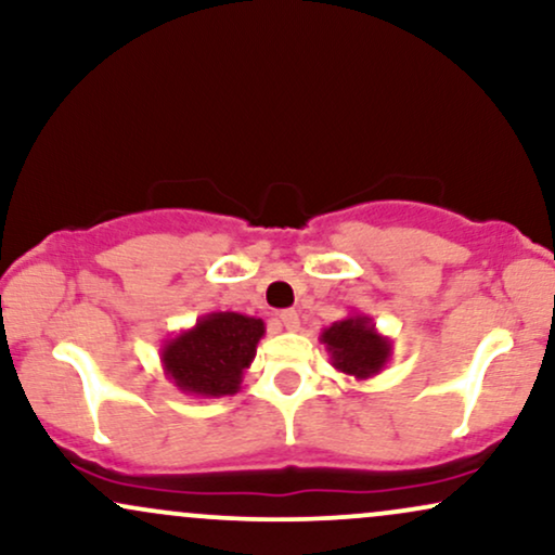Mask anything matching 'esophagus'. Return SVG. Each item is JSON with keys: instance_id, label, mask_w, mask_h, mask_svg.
I'll use <instances>...</instances> for the list:
<instances>
[{"instance_id": "1", "label": "esophagus", "mask_w": 555, "mask_h": 555, "mask_svg": "<svg viewBox=\"0 0 555 555\" xmlns=\"http://www.w3.org/2000/svg\"><path fill=\"white\" fill-rule=\"evenodd\" d=\"M282 326L286 328V331H297L299 328V315H297V310H284L282 315Z\"/></svg>"}]
</instances>
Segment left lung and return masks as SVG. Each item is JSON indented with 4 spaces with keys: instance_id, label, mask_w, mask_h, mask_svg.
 <instances>
[{
    "instance_id": "1",
    "label": "left lung",
    "mask_w": 555,
    "mask_h": 555,
    "mask_svg": "<svg viewBox=\"0 0 555 555\" xmlns=\"http://www.w3.org/2000/svg\"><path fill=\"white\" fill-rule=\"evenodd\" d=\"M318 339L326 347L331 365L358 380L378 375L391 360V339L375 328L371 315L352 313L341 318L323 328Z\"/></svg>"
}]
</instances>
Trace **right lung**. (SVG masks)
Segmentation results:
<instances>
[{
    "instance_id": "obj_1",
    "label": "right lung",
    "mask_w": 555,
    "mask_h": 555,
    "mask_svg": "<svg viewBox=\"0 0 555 555\" xmlns=\"http://www.w3.org/2000/svg\"><path fill=\"white\" fill-rule=\"evenodd\" d=\"M266 323L242 313H208L162 344L164 375L182 393L203 399L232 397L256 360Z\"/></svg>"
}]
</instances>
